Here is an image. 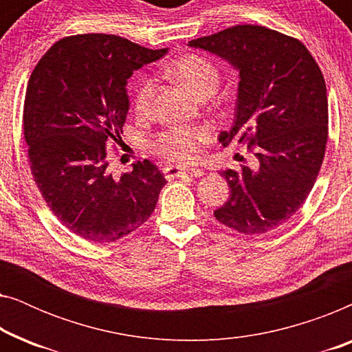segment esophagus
Listing matches in <instances>:
<instances>
[{
  "label": "esophagus",
  "mask_w": 352,
  "mask_h": 352,
  "mask_svg": "<svg viewBox=\"0 0 352 352\" xmlns=\"http://www.w3.org/2000/svg\"><path fill=\"white\" fill-rule=\"evenodd\" d=\"M163 173H165V177L166 179H176V177H199V176H204L205 171L204 170H199V168H194V170H181V168L177 166H173V165H168L163 168Z\"/></svg>",
  "instance_id": "esophagus-1"
}]
</instances>
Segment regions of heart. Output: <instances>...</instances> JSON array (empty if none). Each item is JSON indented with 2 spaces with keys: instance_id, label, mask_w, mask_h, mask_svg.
I'll use <instances>...</instances> for the list:
<instances>
[{
  "instance_id": "1",
  "label": "heart",
  "mask_w": 352,
  "mask_h": 352,
  "mask_svg": "<svg viewBox=\"0 0 352 352\" xmlns=\"http://www.w3.org/2000/svg\"><path fill=\"white\" fill-rule=\"evenodd\" d=\"M171 74L199 96L208 89L214 91L219 81L218 67L210 59L199 54L181 57L173 64ZM153 93H155V80L151 76H144L134 93V110L139 117H146L151 112ZM211 134L213 133L208 126L168 128L152 139L151 148L155 155L165 158L166 162L189 166L199 160L201 148L210 141Z\"/></svg>"
}]
</instances>
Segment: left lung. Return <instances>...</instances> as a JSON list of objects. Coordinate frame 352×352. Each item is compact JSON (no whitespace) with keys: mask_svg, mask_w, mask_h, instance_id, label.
<instances>
[{"mask_svg":"<svg viewBox=\"0 0 352 352\" xmlns=\"http://www.w3.org/2000/svg\"><path fill=\"white\" fill-rule=\"evenodd\" d=\"M239 70L235 120L223 146L247 142L258 168L221 171L230 195L214 211L245 235L266 234L305 204L319 175L329 138L324 75L300 40L261 25H235L189 41Z\"/></svg>","mask_w":352,"mask_h":352,"instance_id":"left-lung-1","label":"left lung"}]
</instances>
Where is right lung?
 <instances>
[{"label":"right lung","instance_id":"1","mask_svg":"<svg viewBox=\"0 0 352 352\" xmlns=\"http://www.w3.org/2000/svg\"><path fill=\"white\" fill-rule=\"evenodd\" d=\"M166 51L85 33L54 43L32 72L23 138L33 179L56 218L81 239L117 242L155 210L166 179L152 162L133 163L120 177L107 166L129 110L126 80Z\"/></svg>","mask_w":352,"mask_h":352}]
</instances>
